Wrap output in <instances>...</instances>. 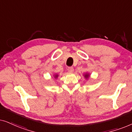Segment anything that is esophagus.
Segmentation results:
<instances>
[{
    "label": "esophagus",
    "mask_w": 132,
    "mask_h": 132,
    "mask_svg": "<svg viewBox=\"0 0 132 132\" xmlns=\"http://www.w3.org/2000/svg\"><path fill=\"white\" fill-rule=\"evenodd\" d=\"M67 70L68 71V72H70V73H73V71H74V69H73V68L72 67H69L68 68Z\"/></svg>",
    "instance_id": "34e87169"
}]
</instances>
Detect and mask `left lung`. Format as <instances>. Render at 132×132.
Wrapping results in <instances>:
<instances>
[{
  "label": "left lung",
  "mask_w": 132,
  "mask_h": 132,
  "mask_svg": "<svg viewBox=\"0 0 132 132\" xmlns=\"http://www.w3.org/2000/svg\"><path fill=\"white\" fill-rule=\"evenodd\" d=\"M89 74H86V75H85V78H86V79H88V77H89Z\"/></svg>",
  "instance_id": "left-lung-1"
}]
</instances>
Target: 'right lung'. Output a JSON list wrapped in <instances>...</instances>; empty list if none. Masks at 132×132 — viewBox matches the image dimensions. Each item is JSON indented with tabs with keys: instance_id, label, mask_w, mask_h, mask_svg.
<instances>
[{
	"instance_id": "add662e5",
	"label": "right lung",
	"mask_w": 132,
	"mask_h": 132,
	"mask_svg": "<svg viewBox=\"0 0 132 132\" xmlns=\"http://www.w3.org/2000/svg\"><path fill=\"white\" fill-rule=\"evenodd\" d=\"M57 76H57V75H55V78H57Z\"/></svg>"
}]
</instances>
